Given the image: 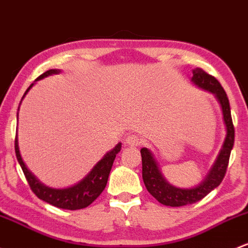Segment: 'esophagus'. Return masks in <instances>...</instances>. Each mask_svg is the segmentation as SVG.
Segmentation results:
<instances>
[{
  "label": "esophagus",
  "mask_w": 248,
  "mask_h": 248,
  "mask_svg": "<svg viewBox=\"0 0 248 248\" xmlns=\"http://www.w3.org/2000/svg\"><path fill=\"white\" fill-rule=\"evenodd\" d=\"M140 142H141V139L139 138V135L137 134H129L126 137V140H124V144L129 146H139Z\"/></svg>",
  "instance_id": "esophagus-1"
}]
</instances>
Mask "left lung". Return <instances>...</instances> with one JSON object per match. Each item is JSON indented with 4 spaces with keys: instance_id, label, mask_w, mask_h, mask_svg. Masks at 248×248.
<instances>
[{
    "instance_id": "left-lung-1",
    "label": "left lung",
    "mask_w": 248,
    "mask_h": 248,
    "mask_svg": "<svg viewBox=\"0 0 248 248\" xmlns=\"http://www.w3.org/2000/svg\"><path fill=\"white\" fill-rule=\"evenodd\" d=\"M192 74H194L192 82L202 89L213 93L220 102L221 108H222L223 121L227 128V135H226L222 150L212 170L199 186L192 187V189H179V187L170 186L161 176L157 163L150 151L147 148L140 150L142 160V179H144L146 189L158 202L169 207H182V205L199 202L212 190L220 186L227 172L231 151L234 145V126L232 121L231 107H229V101L225 89L215 77L200 67L195 69Z\"/></svg>"
}]
</instances>
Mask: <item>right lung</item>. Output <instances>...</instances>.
I'll return each mask as SVG.
<instances>
[{
    "instance_id": "add662e5",
    "label": "right lung",
    "mask_w": 248,
    "mask_h": 248,
    "mask_svg": "<svg viewBox=\"0 0 248 248\" xmlns=\"http://www.w3.org/2000/svg\"><path fill=\"white\" fill-rule=\"evenodd\" d=\"M58 70H48V71L44 72L40 75L36 80L41 79L44 77H47L49 75L58 74ZM33 87V84L30 85L27 90H26L25 95L28 93V90ZM23 95V97H25ZM22 97V98H23ZM121 150V142L117 144L110 152L107 153L104 157L98 161L95 165V168L91 170V172L85 177L83 181L71 187H66V189H51L40 183L38 179L27 170L26 165L23 164L22 159H21L19 146H17V139H15V155H16L17 161H19L21 169H22L23 174H25L26 179L28 182L31 190L34 192V195L38 199L45 201L46 203L54 205L61 209H69V210H76L83 209V208L88 207L93 202L104 190L108 182L109 173H110L111 166H113L114 159L116 155Z\"/></svg>"
}]
</instances>
